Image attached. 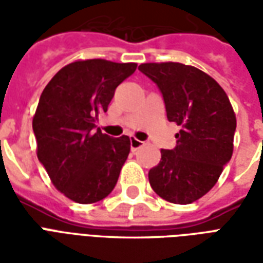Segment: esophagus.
<instances>
[{"label":"esophagus","mask_w":263,"mask_h":263,"mask_svg":"<svg viewBox=\"0 0 263 263\" xmlns=\"http://www.w3.org/2000/svg\"><path fill=\"white\" fill-rule=\"evenodd\" d=\"M143 146V142H141V141H138L137 138H131V149L132 152H135L137 149L142 148Z\"/></svg>","instance_id":"1"}]
</instances>
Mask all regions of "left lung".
<instances>
[{
  "label": "left lung",
  "mask_w": 263,
  "mask_h": 263,
  "mask_svg": "<svg viewBox=\"0 0 263 263\" xmlns=\"http://www.w3.org/2000/svg\"><path fill=\"white\" fill-rule=\"evenodd\" d=\"M138 69L159 87L167 120L182 126L176 146L162 149L149 171L151 187L166 201L193 203L214 187L231 159L235 112L222 87L194 66L165 62Z\"/></svg>",
  "instance_id": "left-lung-1"
}]
</instances>
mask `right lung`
Returning <instances> with one entry per match:
<instances>
[{"label":"right lung","instance_id":"add662e5","mask_svg":"<svg viewBox=\"0 0 263 263\" xmlns=\"http://www.w3.org/2000/svg\"><path fill=\"white\" fill-rule=\"evenodd\" d=\"M135 70L137 63L77 60L60 69L39 98L32 121L37 159L54 187L76 203H97L117 184L131 141L96 131V120Z\"/></svg>","mask_w":263,"mask_h":263}]
</instances>
